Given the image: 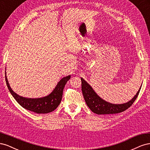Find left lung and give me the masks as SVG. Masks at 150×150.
<instances>
[{
  "instance_id": "8db88e82",
  "label": "left lung",
  "mask_w": 150,
  "mask_h": 150,
  "mask_svg": "<svg viewBox=\"0 0 150 150\" xmlns=\"http://www.w3.org/2000/svg\"><path fill=\"white\" fill-rule=\"evenodd\" d=\"M81 79V89L86 104L93 112L97 115H109L116 114L125 111L129 108L137 98L141 88L135 96L130 101L123 104H112L108 103L101 98L94 91L93 89L83 79Z\"/></svg>"
}]
</instances>
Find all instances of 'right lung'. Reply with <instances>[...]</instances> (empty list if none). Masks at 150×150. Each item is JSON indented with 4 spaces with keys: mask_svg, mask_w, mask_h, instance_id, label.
I'll return each mask as SVG.
<instances>
[{
    "mask_svg": "<svg viewBox=\"0 0 150 150\" xmlns=\"http://www.w3.org/2000/svg\"><path fill=\"white\" fill-rule=\"evenodd\" d=\"M5 74L6 81L8 89L16 101L25 110L38 113V114H46L56 110L61 101L64 86L71 78V75L62 78L59 81L52 91L46 96L40 98H27L21 96L13 91L8 82L6 76V71Z\"/></svg>",
    "mask_w": 150,
    "mask_h": 150,
    "instance_id": "1",
    "label": "right lung"
}]
</instances>
